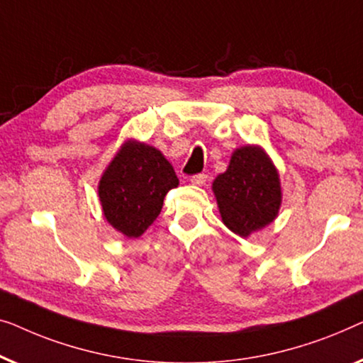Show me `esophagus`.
Masks as SVG:
<instances>
[{
	"label": "esophagus",
	"instance_id": "1",
	"mask_svg": "<svg viewBox=\"0 0 363 363\" xmlns=\"http://www.w3.org/2000/svg\"><path fill=\"white\" fill-rule=\"evenodd\" d=\"M207 179H208L207 174H196V176H192L189 181H191V184H194V186H203V184L207 182Z\"/></svg>",
	"mask_w": 363,
	"mask_h": 363
}]
</instances>
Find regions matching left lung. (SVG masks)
<instances>
[{
	"label": "left lung",
	"mask_w": 363,
	"mask_h": 363,
	"mask_svg": "<svg viewBox=\"0 0 363 363\" xmlns=\"http://www.w3.org/2000/svg\"><path fill=\"white\" fill-rule=\"evenodd\" d=\"M222 220L240 237H248L278 216L281 186L269 157L257 146H243L213 181Z\"/></svg>",
	"instance_id": "8db88e82"
}]
</instances>
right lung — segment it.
I'll use <instances>...</instances> for the list:
<instances>
[{
  "label": "right lung",
  "mask_w": 363,
  "mask_h": 363,
  "mask_svg": "<svg viewBox=\"0 0 363 363\" xmlns=\"http://www.w3.org/2000/svg\"><path fill=\"white\" fill-rule=\"evenodd\" d=\"M177 184L179 179L161 151L145 143H125L99 186L106 220L128 238H138L156 220L166 194Z\"/></svg>",
  "instance_id": "obj_1"
}]
</instances>
